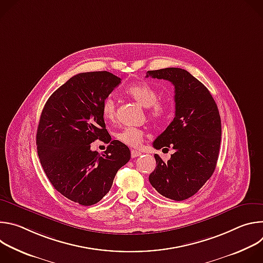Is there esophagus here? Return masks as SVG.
<instances>
[{
	"instance_id": "obj_1",
	"label": "esophagus",
	"mask_w": 263,
	"mask_h": 263,
	"mask_svg": "<svg viewBox=\"0 0 263 263\" xmlns=\"http://www.w3.org/2000/svg\"><path fill=\"white\" fill-rule=\"evenodd\" d=\"M140 154H141V152H140V151H137V149H132V151H131V157H132V158H136V157H138Z\"/></svg>"
}]
</instances>
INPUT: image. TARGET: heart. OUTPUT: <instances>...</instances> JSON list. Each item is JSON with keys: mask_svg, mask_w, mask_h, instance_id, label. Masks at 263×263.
Returning <instances> with one entry per match:
<instances>
[{"mask_svg": "<svg viewBox=\"0 0 263 263\" xmlns=\"http://www.w3.org/2000/svg\"><path fill=\"white\" fill-rule=\"evenodd\" d=\"M126 93L139 105L148 110V118L153 121H162L168 115V105L158 100V91L146 83H135L126 89ZM102 115L105 120L114 121L117 116V103L111 96L105 98L102 103ZM144 137V132L134 127H126L119 134L118 138L130 145L138 146Z\"/></svg>", "mask_w": 263, "mask_h": 263, "instance_id": "obj_1", "label": "heart"}]
</instances>
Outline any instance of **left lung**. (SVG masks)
<instances>
[{
  "mask_svg": "<svg viewBox=\"0 0 263 263\" xmlns=\"http://www.w3.org/2000/svg\"><path fill=\"white\" fill-rule=\"evenodd\" d=\"M164 79L175 86V118L153 146L173 147L164 162L157 154L148 180L163 197L183 201L193 197L212 176L219 152L221 124L217 105L206 86L187 70L166 67L148 70L146 77Z\"/></svg>",
  "mask_w": 263,
  "mask_h": 263,
  "instance_id": "left-lung-1",
  "label": "left lung"
}]
</instances>
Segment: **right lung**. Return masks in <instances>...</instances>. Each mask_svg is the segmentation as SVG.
I'll return each mask as SVG.
<instances>
[{"mask_svg":"<svg viewBox=\"0 0 263 263\" xmlns=\"http://www.w3.org/2000/svg\"><path fill=\"white\" fill-rule=\"evenodd\" d=\"M120 83L106 70L78 73L52 93L42 112L36 144L43 168L58 193L83 206L107 195L131 157L125 143L111 140L102 115L103 101ZM97 139L110 142L102 156L90 149Z\"/></svg>","mask_w":263,"mask_h":263,"instance_id":"add662e5","label":"right lung"}]
</instances>
